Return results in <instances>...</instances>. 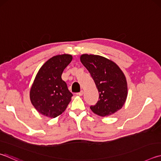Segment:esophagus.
Listing matches in <instances>:
<instances>
[{
    "label": "esophagus",
    "mask_w": 161,
    "mask_h": 161,
    "mask_svg": "<svg viewBox=\"0 0 161 161\" xmlns=\"http://www.w3.org/2000/svg\"><path fill=\"white\" fill-rule=\"evenodd\" d=\"M83 93H84V92H83V91H81V92H78V93H77V96H82L83 95Z\"/></svg>",
    "instance_id": "esophagus-1"
}]
</instances>
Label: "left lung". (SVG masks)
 Segmentation results:
<instances>
[{"label":"left lung","instance_id":"left-lung-1","mask_svg":"<svg viewBox=\"0 0 161 161\" xmlns=\"http://www.w3.org/2000/svg\"><path fill=\"white\" fill-rule=\"evenodd\" d=\"M83 65L88 69L99 93V100L90 108L102 117L113 115L126 101L127 83L123 72L116 63L98 55L83 54Z\"/></svg>","mask_w":161,"mask_h":161}]
</instances>
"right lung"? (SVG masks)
<instances>
[{
	"mask_svg": "<svg viewBox=\"0 0 161 161\" xmlns=\"http://www.w3.org/2000/svg\"><path fill=\"white\" fill-rule=\"evenodd\" d=\"M69 54L58 55L48 60L39 69L30 89V101L42 115L55 118L62 114L71 101L72 93L61 76L71 63Z\"/></svg>",
	"mask_w": 161,
	"mask_h": 161,
	"instance_id": "1",
	"label": "right lung"
}]
</instances>
